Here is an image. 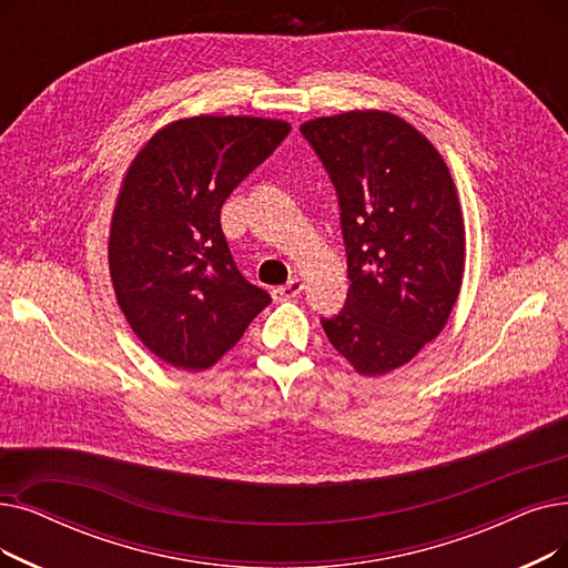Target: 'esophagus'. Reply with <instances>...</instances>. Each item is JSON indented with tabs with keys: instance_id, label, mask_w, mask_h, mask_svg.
I'll return each mask as SVG.
<instances>
[{
	"instance_id": "obj_1",
	"label": "esophagus",
	"mask_w": 568,
	"mask_h": 568,
	"mask_svg": "<svg viewBox=\"0 0 568 568\" xmlns=\"http://www.w3.org/2000/svg\"><path fill=\"white\" fill-rule=\"evenodd\" d=\"M302 290H304L302 278L294 276V278H290L285 285L274 287V300H292V297H297V294H300Z\"/></svg>"
}]
</instances>
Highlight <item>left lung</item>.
Listing matches in <instances>:
<instances>
[{
    "label": "left lung",
    "instance_id": "obj_1",
    "mask_svg": "<svg viewBox=\"0 0 568 568\" xmlns=\"http://www.w3.org/2000/svg\"><path fill=\"white\" fill-rule=\"evenodd\" d=\"M302 134L336 187L348 300L323 320L362 376L408 364L446 327L464 276V217L446 160L389 111L315 118Z\"/></svg>",
    "mask_w": 568,
    "mask_h": 568
}]
</instances>
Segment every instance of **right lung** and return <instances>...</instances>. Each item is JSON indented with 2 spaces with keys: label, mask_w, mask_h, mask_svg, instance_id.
Wrapping results in <instances>:
<instances>
[{
  "label": "right lung",
  "mask_w": 568,
  "mask_h": 568,
  "mask_svg": "<svg viewBox=\"0 0 568 568\" xmlns=\"http://www.w3.org/2000/svg\"><path fill=\"white\" fill-rule=\"evenodd\" d=\"M287 132L290 122L271 118H181L132 160L111 217L109 271L132 332L162 362L211 368L271 304L239 274L220 209Z\"/></svg>",
  "instance_id": "obj_1"
}]
</instances>
